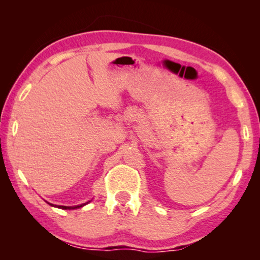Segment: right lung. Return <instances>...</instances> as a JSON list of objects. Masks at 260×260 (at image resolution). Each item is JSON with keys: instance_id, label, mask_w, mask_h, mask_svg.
<instances>
[{"instance_id": "add662e5", "label": "right lung", "mask_w": 260, "mask_h": 260, "mask_svg": "<svg viewBox=\"0 0 260 260\" xmlns=\"http://www.w3.org/2000/svg\"><path fill=\"white\" fill-rule=\"evenodd\" d=\"M89 202H91V201H88V202H86V203H83V204H80V205H74V206H65V205H55V204H50V203H48V204H50L51 206H55V208H58V209H63V210H74V209H79V208H82V206H85L86 204H88V203H89Z\"/></svg>"}]
</instances>
